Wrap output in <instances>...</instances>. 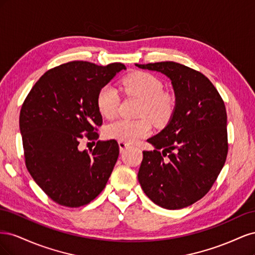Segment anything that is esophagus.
<instances>
[{"instance_id": "obj_1", "label": "esophagus", "mask_w": 255, "mask_h": 255, "mask_svg": "<svg viewBox=\"0 0 255 255\" xmlns=\"http://www.w3.org/2000/svg\"><path fill=\"white\" fill-rule=\"evenodd\" d=\"M128 143L127 142H123V141H119V149H120V152H125L128 148Z\"/></svg>"}]
</instances>
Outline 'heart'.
I'll use <instances>...</instances> for the list:
<instances>
[{
	"label": "heart",
	"instance_id": "b5f03b06",
	"mask_svg": "<svg viewBox=\"0 0 255 255\" xmlns=\"http://www.w3.org/2000/svg\"><path fill=\"white\" fill-rule=\"evenodd\" d=\"M121 89L127 96L140 100L138 116L140 119H118L106 126L105 136L123 142H135L151 133V122L164 127L173 117L176 109L175 97L163 90V83L149 72L138 71L127 75L121 81ZM120 97L112 85H105L97 97L98 110L103 117L114 118L117 115Z\"/></svg>",
	"mask_w": 255,
	"mask_h": 255
}]
</instances>
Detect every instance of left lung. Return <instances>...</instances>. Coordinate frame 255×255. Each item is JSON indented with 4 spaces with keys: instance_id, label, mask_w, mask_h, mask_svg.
I'll use <instances>...</instances> for the list:
<instances>
[{
    "instance_id": "1",
    "label": "left lung",
    "mask_w": 255,
    "mask_h": 255,
    "mask_svg": "<svg viewBox=\"0 0 255 255\" xmlns=\"http://www.w3.org/2000/svg\"><path fill=\"white\" fill-rule=\"evenodd\" d=\"M136 66L168 76L176 100L172 119L148 139L155 149L142 152L138 181L154 203L180 210L207 194L226 163L225 102L212 82L189 67L174 61Z\"/></svg>"
}]
</instances>
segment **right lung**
Wrapping results in <instances>:
<instances>
[{
	"label": "right lung",
	"mask_w": 255,
	"mask_h": 255,
	"mask_svg": "<svg viewBox=\"0 0 255 255\" xmlns=\"http://www.w3.org/2000/svg\"><path fill=\"white\" fill-rule=\"evenodd\" d=\"M121 70L126 66L120 63L70 61L45 72L23 102L19 125L25 165L54 202L86 205L109 181L119 156L117 141L99 140L89 151L79 144L84 137L94 142L99 138L97 97Z\"/></svg>",
	"instance_id": "obj_1"
}]
</instances>
